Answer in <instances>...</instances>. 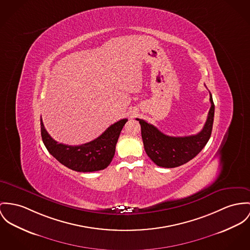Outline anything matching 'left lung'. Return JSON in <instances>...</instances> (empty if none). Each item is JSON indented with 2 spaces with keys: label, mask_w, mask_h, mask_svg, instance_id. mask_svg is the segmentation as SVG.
Masks as SVG:
<instances>
[{
  "label": "left lung",
  "mask_w": 250,
  "mask_h": 250,
  "mask_svg": "<svg viewBox=\"0 0 250 250\" xmlns=\"http://www.w3.org/2000/svg\"><path fill=\"white\" fill-rule=\"evenodd\" d=\"M210 109L203 129L196 135L172 137L161 132L144 120L136 119L141 125L145 150L154 163L162 167H180L201 152L211 135L215 105L210 94Z\"/></svg>",
  "instance_id": "1"
}]
</instances>
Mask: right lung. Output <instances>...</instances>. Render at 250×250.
<instances>
[{"label": "right lung", "mask_w": 250, "mask_h": 250, "mask_svg": "<svg viewBox=\"0 0 250 250\" xmlns=\"http://www.w3.org/2000/svg\"><path fill=\"white\" fill-rule=\"evenodd\" d=\"M126 122L127 119L120 120L95 140L74 146L59 144L52 139L45 130L42 119L41 134L48 152L62 165L78 172H93L106 168L111 163L118 138Z\"/></svg>", "instance_id": "obj_1"}]
</instances>
